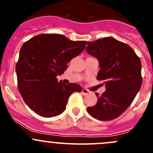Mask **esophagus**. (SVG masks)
Segmentation results:
<instances>
[{"instance_id": "esophagus-1", "label": "esophagus", "mask_w": 153, "mask_h": 153, "mask_svg": "<svg viewBox=\"0 0 153 153\" xmlns=\"http://www.w3.org/2000/svg\"><path fill=\"white\" fill-rule=\"evenodd\" d=\"M89 90L86 89H83L82 91H81V93H82V95H88L89 94Z\"/></svg>"}]
</instances>
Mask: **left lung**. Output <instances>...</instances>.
<instances>
[{
  "label": "left lung",
  "mask_w": 153,
  "mask_h": 153,
  "mask_svg": "<svg viewBox=\"0 0 153 153\" xmlns=\"http://www.w3.org/2000/svg\"><path fill=\"white\" fill-rule=\"evenodd\" d=\"M86 51L98 59L97 79L104 81L106 86L101 95L95 93L98 102L87 107L88 112L100 121L115 119L130 106L141 89V60L129 45L110 37L88 42Z\"/></svg>",
  "instance_id": "1"
}]
</instances>
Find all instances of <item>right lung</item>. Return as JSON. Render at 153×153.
<instances>
[{
	"label": "right lung",
	"mask_w": 153,
	"mask_h": 153,
	"mask_svg": "<svg viewBox=\"0 0 153 153\" xmlns=\"http://www.w3.org/2000/svg\"><path fill=\"white\" fill-rule=\"evenodd\" d=\"M86 43L72 41L59 34H41L23 44L15 67L18 90L26 104L40 116L59 115L66 109L71 94L81 92L80 85L58 82L57 76L83 52Z\"/></svg>",
	"instance_id": "right-lung-1"
}]
</instances>
